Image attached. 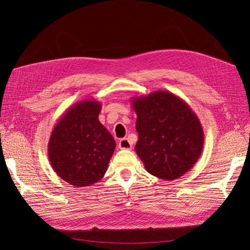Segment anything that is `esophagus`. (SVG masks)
I'll return each mask as SVG.
<instances>
[{
    "instance_id": "obj_1",
    "label": "esophagus",
    "mask_w": 250,
    "mask_h": 250,
    "mask_svg": "<svg viewBox=\"0 0 250 250\" xmlns=\"http://www.w3.org/2000/svg\"><path fill=\"white\" fill-rule=\"evenodd\" d=\"M119 148L120 149H131L132 145L127 139H121L119 141Z\"/></svg>"
}]
</instances>
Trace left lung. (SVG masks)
Masks as SVG:
<instances>
[{"instance_id":"left-lung-1","label":"left lung","mask_w":250,"mask_h":250,"mask_svg":"<svg viewBox=\"0 0 250 250\" xmlns=\"http://www.w3.org/2000/svg\"><path fill=\"white\" fill-rule=\"evenodd\" d=\"M139 141L135 152L151 175L164 180L181 177L202 153L204 133L188 104L168 90L132 97Z\"/></svg>"}]
</instances>
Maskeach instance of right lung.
I'll use <instances>...</instances> for the list:
<instances>
[{
  "mask_svg": "<svg viewBox=\"0 0 250 250\" xmlns=\"http://www.w3.org/2000/svg\"><path fill=\"white\" fill-rule=\"evenodd\" d=\"M101 102L82 100L59 119L50 135L48 156L57 175L74 187L100 181L107 171L116 141L98 117Z\"/></svg>",
  "mask_w": 250,
  "mask_h": 250,
  "instance_id": "right-lung-1",
  "label": "right lung"
}]
</instances>
